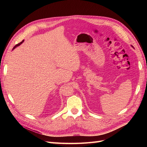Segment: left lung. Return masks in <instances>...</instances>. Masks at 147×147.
<instances>
[{
  "mask_svg": "<svg viewBox=\"0 0 147 147\" xmlns=\"http://www.w3.org/2000/svg\"><path fill=\"white\" fill-rule=\"evenodd\" d=\"M131 46H132V45H131Z\"/></svg>",
  "mask_w": 147,
  "mask_h": 147,
  "instance_id": "1",
  "label": "left lung"
}]
</instances>
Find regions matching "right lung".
Segmentation results:
<instances>
[{"instance_id": "obj_1", "label": "right lung", "mask_w": 147, "mask_h": 147, "mask_svg": "<svg viewBox=\"0 0 147 147\" xmlns=\"http://www.w3.org/2000/svg\"><path fill=\"white\" fill-rule=\"evenodd\" d=\"M23 42H24V40H23V41H22L21 42H20V43H18V44H17V45H15V46L14 47H13V50H14V49H15V48H16L17 47H18V46H20V45H21V44L22 43H23Z\"/></svg>"}]
</instances>
